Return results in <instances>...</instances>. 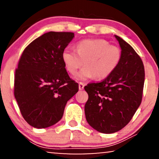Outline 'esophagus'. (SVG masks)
<instances>
[{
    "label": "esophagus",
    "mask_w": 159,
    "mask_h": 159,
    "mask_svg": "<svg viewBox=\"0 0 159 159\" xmlns=\"http://www.w3.org/2000/svg\"><path fill=\"white\" fill-rule=\"evenodd\" d=\"M84 87V83H82V82H80V83H79V89H80V90H83Z\"/></svg>",
    "instance_id": "34e87169"
}]
</instances>
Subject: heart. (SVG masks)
I'll use <instances>...</instances> for the list:
<instances>
[{"mask_svg":"<svg viewBox=\"0 0 159 159\" xmlns=\"http://www.w3.org/2000/svg\"><path fill=\"white\" fill-rule=\"evenodd\" d=\"M121 58L120 48L101 39L80 41L76 51L66 48L62 53L65 66L72 75L84 64L85 66L75 76L77 80L82 81L93 77L97 80L106 79L117 68Z\"/></svg>","mask_w":159,"mask_h":159,"instance_id":"heart-1","label":"heart"}]
</instances>
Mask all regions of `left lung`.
Returning a JSON list of instances; mask_svg holds the SVG:
<instances>
[{
  "instance_id": "8db88e82",
  "label": "left lung",
  "mask_w": 159,
  "mask_h": 159,
  "mask_svg": "<svg viewBox=\"0 0 159 159\" xmlns=\"http://www.w3.org/2000/svg\"><path fill=\"white\" fill-rule=\"evenodd\" d=\"M121 49L119 66L101 82L84 87L88 100L86 120L102 133L118 132L129 122L140 106L145 81L144 65L131 45L115 35Z\"/></svg>"
}]
</instances>
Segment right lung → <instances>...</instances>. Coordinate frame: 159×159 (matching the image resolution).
I'll list each match as a JSON object with an SVG mask.
<instances>
[{"instance_id":"obj_1","label":"right lung","mask_w":159,"mask_h":159,"mask_svg":"<svg viewBox=\"0 0 159 159\" xmlns=\"http://www.w3.org/2000/svg\"><path fill=\"white\" fill-rule=\"evenodd\" d=\"M75 34L49 32L26 47L15 71L14 96L25 120L41 129L55 125L79 90L69 77L62 53Z\"/></svg>"}]
</instances>
